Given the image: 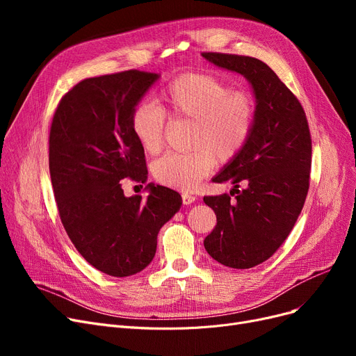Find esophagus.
<instances>
[{"label":"esophagus","mask_w":356,"mask_h":356,"mask_svg":"<svg viewBox=\"0 0 356 356\" xmlns=\"http://www.w3.org/2000/svg\"><path fill=\"white\" fill-rule=\"evenodd\" d=\"M196 200V196L191 195V193H181V202L183 204H191Z\"/></svg>","instance_id":"obj_1"}]
</instances>
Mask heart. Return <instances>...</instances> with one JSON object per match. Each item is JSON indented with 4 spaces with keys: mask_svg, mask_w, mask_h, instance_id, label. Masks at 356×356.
I'll list each match as a JSON object with an SVG mask.
<instances>
[{
    "mask_svg": "<svg viewBox=\"0 0 356 356\" xmlns=\"http://www.w3.org/2000/svg\"><path fill=\"white\" fill-rule=\"evenodd\" d=\"M160 108L138 104L129 127L143 152L156 156L165 143L167 119L191 121L188 154H167L152 164L153 179L167 188L193 191L215 161H232L247 145L255 124L254 97L211 73H183L159 93Z\"/></svg>",
    "mask_w": 356,
    "mask_h": 356,
    "instance_id": "b5f03b06",
    "label": "heart"
}]
</instances>
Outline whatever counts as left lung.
Returning a JSON list of instances; mask_svg holds the SVG:
<instances>
[{"label": "left lung", "instance_id": "1", "mask_svg": "<svg viewBox=\"0 0 356 356\" xmlns=\"http://www.w3.org/2000/svg\"><path fill=\"white\" fill-rule=\"evenodd\" d=\"M202 56L244 74L255 93L252 134L213 179L232 183L234 189L203 197L216 215L204 250L223 266L251 268L282 247L303 209L312 167L310 129L302 104L264 62L216 51Z\"/></svg>", "mask_w": 356, "mask_h": 356}]
</instances>
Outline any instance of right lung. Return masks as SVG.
<instances>
[{
  "instance_id": "1",
  "label": "right lung",
  "mask_w": 356,
  "mask_h": 356,
  "mask_svg": "<svg viewBox=\"0 0 356 356\" xmlns=\"http://www.w3.org/2000/svg\"><path fill=\"white\" fill-rule=\"evenodd\" d=\"M157 79L136 69L83 79L62 97L50 127L49 168L63 228L88 263L112 277L152 263L160 228L181 204L159 184L147 186L145 199L122 191L124 179L147 181L129 117Z\"/></svg>"
}]
</instances>
